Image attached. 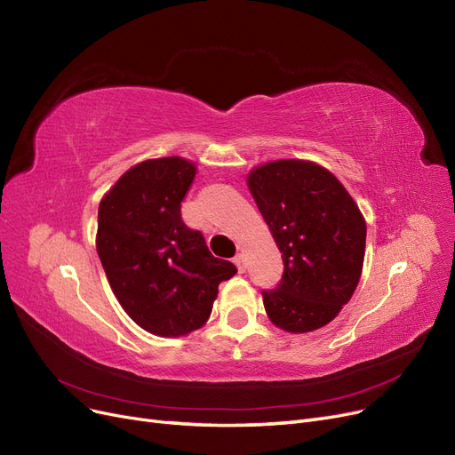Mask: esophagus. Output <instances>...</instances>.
<instances>
[{
  "label": "esophagus",
  "instance_id": "esophagus-1",
  "mask_svg": "<svg viewBox=\"0 0 455 455\" xmlns=\"http://www.w3.org/2000/svg\"><path fill=\"white\" fill-rule=\"evenodd\" d=\"M234 264H235V267H238L240 273H243L247 269V262H245V256L243 254H235L234 256Z\"/></svg>",
  "mask_w": 455,
  "mask_h": 455
}]
</instances>
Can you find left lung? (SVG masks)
Instances as JSON below:
<instances>
[{
    "instance_id": "8db88e82",
    "label": "left lung",
    "mask_w": 455,
    "mask_h": 455,
    "mask_svg": "<svg viewBox=\"0 0 455 455\" xmlns=\"http://www.w3.org/2000/svg\"><path fill=\"white\" fill-rule=\"evenodd\" d=\"M256 206L283 252V279L262 290L269 320L308 332L337 318L359 284L366 223L346 188L327 169L279 160L247 179Z\"/></svg>"
}]
</instances>
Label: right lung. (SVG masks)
I'll return each instance as SVG.
<instances>
[{
    "instance_id": "right-lung-1",
    "label": "right lung",
    "mask_w": 455,
    "mask_h": 455,
    "mask_svg": "<svg viewBox=\"0 0 455 455\" xmlns=\"http://www.w3.org/2000/svg\"><path fill=\"white\" fill-rule=\"evenodd\" d=\"M193 179L195 165L182 157L148 160L126 171L98 206L96 251L115 298L160 337L203 327L217 286L238 271L182 220Z\"/></svg>"
}]
</instances>
